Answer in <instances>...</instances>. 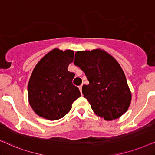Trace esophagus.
Returning <instances> with one entry per match:
<instances>
[{
    "instance_id": "obj_1",
    "label": "esophagus",
    "mask_w": 155,
    "mask_h": 155,
    "mask_svg": "<svg viewBox=\"0 0 155 155\" xmlns=\"http://www.w3.org/2000/svg\"><path fill=\"white\" fill-rule=\"evenodd\" d=\"M82 84H81V85L79 86V90L80 91V92L82 93Z\"/></svg>"
}]
</instances>
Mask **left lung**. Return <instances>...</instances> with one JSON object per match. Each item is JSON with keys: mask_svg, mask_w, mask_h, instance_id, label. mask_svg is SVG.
<instances>
[{"mask_svg": "<svg viewBox=\"0 0 155 155\" xmlns=\"http://www.w3.org/2000/svg\"><path fill=\"white\" fill-rule=\"evenodd\" d=\"M74 64L90 82L82 86V94L96 115L111 120L126 113L132 95L124 72L113 56L100 48L77 51Z\"/></svg>", "mask_w": 155, "mask_h": 155, "instance_id": "1", "label": "left lung"}]
</instances>
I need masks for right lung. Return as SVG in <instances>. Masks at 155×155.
Here are the masks:
<instances>
[{
    "instance_id": "right-lung-1",
    "label": "right lung",
    "mask_w": 155,
    "mask_h": 155,
    "mask_svg": "<svg viewBox=\"0 0 155 155\" xmlns=\"http://www.w3.org/2000/svg\"><path fill=\"white\" fill-rule=\"evenodd\" d=\"M73 58V51L54 48L36 65L27 90L29 104L38 116L50 120L60 119L80 97L79 89L72 82L75 74L68 71Z\"/></svg>"
}]
</instances>
